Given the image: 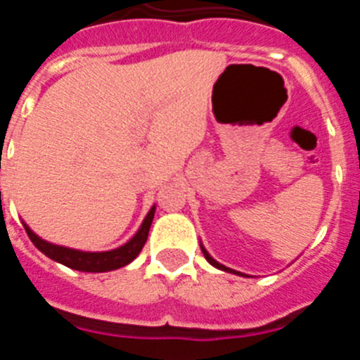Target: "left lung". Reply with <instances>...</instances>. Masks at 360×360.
<instances>
[{
	"label": "left lung",
	"mask_w": 360,
	"mask_h": 360,
	"mask_svg": "<svg viewBox=\"0 0 360 360\" xmlns=\"http://www.w3.org/2000/svg\"><path fill=\"white\" fill-rule=\"evenodd\" d=\"M202 252H203V256H205V259H207V262H209V263H211V265H212V266H216V269H219V270H225V272H232V274L243 276V274H241V272H236V270H232V269H227V266H225V265H219V263H218V262H214V259H212V257H211V256H209V252H207V250H205V249H203V247H202Z\"/></svg>",
	"instance_id": "1"
}]
</instances>
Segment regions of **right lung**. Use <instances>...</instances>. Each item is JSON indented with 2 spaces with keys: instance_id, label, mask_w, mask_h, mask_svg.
<instances>
[{
  "instance_id": "1",
  "label": "right lung",
  "mask_w": 360,
  "mask_h": 360,
  "mask_svg": "<svg viewBox=\"0 0 360 360\" xmlns=\"http://www.w3.org/2000/svg\"><path fill=\"white\" fill-rule=\"evenodd\" d=\"M153 216H155V207H151V211L146 216L144 224L141 225L139 232H136L128 243L122 245V247H119L115 250H108V252H81V250L59 247V245L41 240L27 225H23L32 243L36 245L44 256H49L53 262L63 263V265L70 266L73 270H81V272H108V270H115L124 265H128V263H131L141 254L142 247H144L146 240H148Z\"/></svg>"
}]
</instances>
